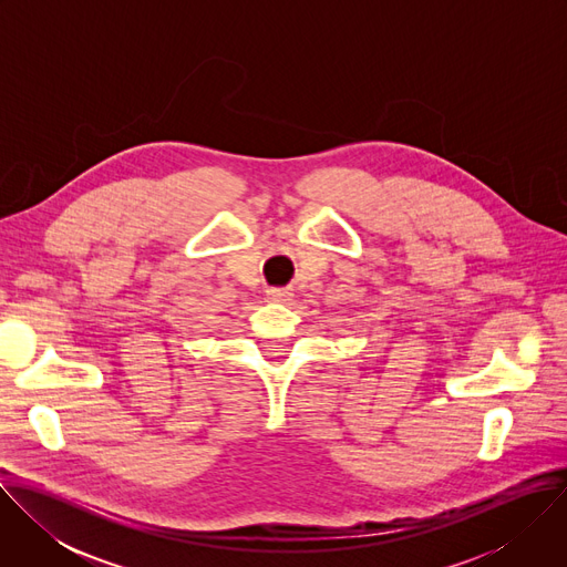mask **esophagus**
Listing matches in <instances>:
<instances>
[{
	"mask_svg": "<svg viewBox=\"0 0 567 567\" xmlns=\"http://www.w3.org/2000/svg\"><path fill=\"white\" fill-rule=\"evenodd\" d=\"M293 296V291L289 287H274L267 291V298L274 302H289Z\"/></svg>",
	"mask_w": 567,
	"mask_h": 567,
	"instance_id": "1",
	"label": "esophagus"
}]
</instances>
